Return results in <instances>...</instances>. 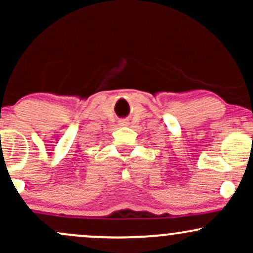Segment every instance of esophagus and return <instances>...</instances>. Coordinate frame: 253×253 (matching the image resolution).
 <instances>
[{
  "label": "esophagus",
  "mask_w": 253,
  "mask_h": 253,
  "mask_svg": "<svg viewBox=\"0 0 253 253\" xmlns=\"http://www.w3.org/2000/svg\"><path fill=\"white\" fill-rule=\"evenodd\" d=\"M120 125L121 126H127V125H128V123H127V121H120Z\"/></svg>",
  "instance_id": "esophagus-1"
}]
</instances>
